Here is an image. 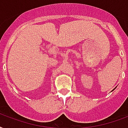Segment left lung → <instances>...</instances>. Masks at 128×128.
Segmentation results:
<instances>
[{
  "instance_id": "left-lung-1",
  "label": "left lung",
  "mask_w": 128,
  "mask_h": 128,
  "mask_svg": "<svg viewBox=\"0 0 128 128\" xmlns=\"http://www.w3.org/2000/svg\"><path fill=\"white\" fill-rule=\"evenodd\" d=\"M115 89H116V88H114V90H112V91H114V90H115Z\"/></svg>"
}]
</instances>
